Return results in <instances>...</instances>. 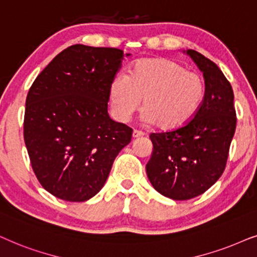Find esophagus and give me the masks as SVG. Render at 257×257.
<instances>
[{"mask_svg":"<svg viewBox=\"0 0 257 257\" xmlns=\"http://www.w3.org/2000/svg\"><path fill=\"white\" fill-rule=\"evenodd\" d=\"M145 134H143L142 132L140 131H134L133 132V139H138V138H141V136H143Z\"/></svg>","mask_w":257,"mask_h":257,"instance_id":"obj_1","label":"esophagus"}]
</instances>
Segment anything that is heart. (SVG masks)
<instances>
[{
	"label": "heart",
	"instance_id": "b5f03b06",
	"mask_svg": "<svg viewBox=\"0 0 257 257\" xmlns=\"http://www.w3.org/2000/svg\"><path fill=\"white\" fill-rule=\"evenodd\" d=\"M206 97L203 77L174 60L143 59L133 66L129 76L112 78L109 98L119 121H128L143 98V118L162 132L183 128L202 107Z\"/></svg>",
	"mask_w": 257,
	"mask_h": 257
}]
</instances>
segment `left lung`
Here are the masks:
<instances>
[{
    "instance_id": "8db88e82",
    "label": "left lung",
    "mask_w": 257,
    "mask_h": 257,
    "mask_svg": "<svg viewBox=\"0 0 257 257\" xmlns=\"http://www.w3.org/2000/svg\"><path fill=\"white\" fill-rule=\"evenodd\" d=\"M202 71L206 97L196 116L174 132L150 134L147 176L163 196L176 201L203 194L220 179L236 128L234 93L220 68L202 54L183 50Z\"/></svg>"
}]
</instances>
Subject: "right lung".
I'll return each instance as SVG.
<instances>
[{"mask_svg": "<svg viewBox=\"0 0 257 257\" xmlns=\"http://www.w3.org/2000/svg\"><path fill=\"white\" fill-rule=\"evenodd\" d=\"M124 54L74 44L41 71L26 100L25 142L34 173L51 195L83 202L104 186L132 128L108 114L109 88Z\"/></svg>", "mask_w": 257, "mask_h": 257, "instance_id": "obj_1", "label": "right lung"}]
</instances>
